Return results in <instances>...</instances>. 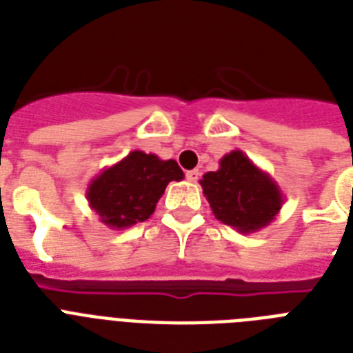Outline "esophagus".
Wrapping results in <instances>:
<instances>
[{"label": "esophagus", "instance_id": "1", "mask_svg": "<svg viewBox=\"0 0 353 353\" xmlns=\"http://www.w3.org/2000/svg\"><path fill=\"white\" fill-rule=\"evenodd\" d=\"M198 177H199V172L198 170H188L187 172V179L190 183H196L198 181Z\"/></svg>", "mask_w": 353, "mask_h": 353}]
</instances>
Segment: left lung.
Returning <instances> with one entry per match:
<instances>
[{
    "label": "left lung",
    "mask_w": 353,
    "mask_h": 353,
    "mask_svg": "<svg viewBox=\"0 0 353 353\" xmlns=\"http://www.w3.org/2000/svg\"><path fill=\"white\" fill-rule=\"evenodd\" d=\"M216 220L241 234L268 227L284 205V194L268 172L256 166L241 150L220 159V168L199 179Z\"/></svg>",
    "instance_id": "left-lung-1"
}]
</instances>
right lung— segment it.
<instances>
[{
    "mask_svg": "<svg viewBox=\"0 0 353 353\" xmlns=\"http://www.w3.org/2000/svg\"><path fill=\"white\" fill-rule=\"evenodd\" d=\"M183 177L174 159L163 161L155 154L133 150L91 179L85 198L104 225L122 231L148 220L166 185Z\"/></svg>",
    "mask_w": 353,
    "mask_h": 353,
    "instance_id": "add662e5",
    "label": "right lung"
}]
</instances>
